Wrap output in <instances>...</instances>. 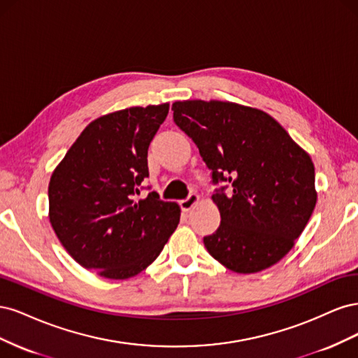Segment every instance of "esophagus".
Returning a JSON list of instances; mask_svg holds the SVG:
<instances>
[{
  "instance_id": "esophagus-1",
  "label": "esophagus",
  "mask_w": 358,
  "mask_h": 358,
  "mask_svg": "<svg viewBox=\"0 0 358 358\" xmlns=\"http://www.w3.org/2000/svg\"><path fill=\"white\" fill-rule=\"evenodd\" d=\"M199 200H200V197L197 196V194H189V196H188L185 200L180 201L182 210H185V212L191 210V209L194 208V206H196V204L199 203Z\"/></svg>"
}]
</instances>
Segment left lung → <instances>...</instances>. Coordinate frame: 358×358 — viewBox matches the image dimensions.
Here are the masks:
<instances>
[{"instance_id":"1","label":"left lung","mask_w":358,"mask_h":358,"mask_svg":"<svg viewBox=\"0 0 358 358\" xmlns=\"http://www.w3.org/2000/svg\"><path fill=\"white\" fill-rule=\"evenodd\" d=\"M173 119L197 145L215 183L221 225L203 242L236 273L276 264L294 246L317 204L315 167L305 149L266 112L231 101L187 100Z\"/></svg>"}]
</instances>
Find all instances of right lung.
<instances>
[{
  "mask_svg": "<svg viewBox=\"0 0 358 358\" xmlns=\"http://www.w3.org/2000/svg\"><path fill=\"white\" fill-rule=\"evenodd\" d=\"M169 103L96 117L53 170L49 221L82 267L107 279L145 270L176 230L180 208L157 192L134 201L148 171V148Z\"/></svg>",
  "mask_w": 358,
  "mask_h": 358,
  "instance_id": "right-lung-1",
  "label": "right lung"
}]
</instances>
